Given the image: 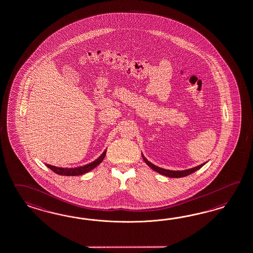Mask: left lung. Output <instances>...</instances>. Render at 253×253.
I'll return each instance as SVG.
<instances>
[{
  "label": "left lung",
  "instance_id": "left-lung-1",
  "mask_svg": "<svg viewBox=\"0 0 253 253\" xmlns=\"http://www.w3.org/2000/svg\"><path fill=\"white\" fill-rule=\"evenodd\" d=\"M142 158L143 160H144V162H146L152 169H154L157 172H159V173H161V174L168 176V177H170V178H181V177L187 176V175L195 172V171H196L197 169H199L201 168L202 166L204 165V164H201V165H199V166H197V167H195V168L188 169H184V170H169V169H165L157 167L154 164H152L151 162H149L143 155Z\"/></svg>",
  "mask_w": 253,
  "mask_h": 253
}]
</instances>
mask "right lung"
<instances>
[{"label":"right lung","instance_id":"obj_1","mask_svg":"<svg viewBox=\"0 0 253 253\" xmlns=\"http://www.w3.org/2000/svg\"><path fill=\"white\" fill-rule=\"evenodd\" d=\"M106 154V150H104L103 154L95 160L94 162H91L89 164H86L84 166H80L76 168H60V167H56L52 166L50 164H45L46 167L50 169L55 173L59 175H64V176H77V175H83L89 172L92 169L95 168L101 162H103L104 159V156Z\"/></svg>","mask_w":253,"mask_h":253}]
</instances>
